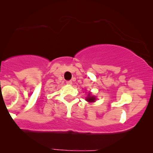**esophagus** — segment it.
Instances as JSON below:
<instances>
[{"label": "esophagus", "mask_w": 153, "mask_h": 153, "mask_svg": "<svg viewBox=\"0 0 153 153\" xmlns=\"http://www.w3.org/2000/svg\"><path fill=\"white\" fill-rule=\"evenodd\" d=\"M66 83H67V84H68V85H72V81H71V80L67 81Z\"/></svg>", "instance_id": "obj_1"}]
</instances>
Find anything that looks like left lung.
<instances>
[{"mask_svg":"<svg viewBox=\"0 0 153 153\" xmlns=\"http://www.w3.org/2000/svg\"><path fill=\"white\" fill-rule=\"evenodd\" d=\"M86 101L89 102H93L95 101V97L94 96H91L90 94H88V97H86Z\"/></svg>","mask_w":153,"mask_h":153,"instance_id":"8db88e82","label":"left lung"}]
</instances>
